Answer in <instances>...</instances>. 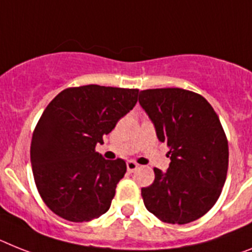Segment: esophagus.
<instances>
[{
    "mask_svg": "<svg viewBox=\"0 0 252 252\" xmlns=\"http://www.w3.org/2000/svg\"><path fill=\"white\" fill-rule=\"evenodd\" d=\"M126 169H128L129 173L136 172L137 169H138V164H136L134 161H126Z\"/></svg>",
    "mask_w": 252,
    "mask_h": 252,
    "instance_id": "esophagus-1",
    "label": "esophagus"
}]
</instances>
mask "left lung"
Wrapping results in <instances>:
<instances>
[{"instance_id":"1","label":"left lung","mask_w":252,"mask_h":252,"mask_svg":"<svg viewBox=\"0 0 252 252\" xmlns=\"http://www.w3.org/2000/svg\"><path fill=\"white\" fill-rule=\"evenodd\" d=\"M138 101L170 149L168 170L154 169V183L141 189L146 209L165 223H191L214 206L227 178L220 120L201 94L182 88L141 91Z\"/></svg>"}]
</instances>
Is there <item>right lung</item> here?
Here are the masks:
<instances>
[{"label": "right lung", "mask_w": 252, "mask_h": 252, "mask_svg": "<svg viewBox=\"0 0 252 252\" xmlns=\"http://www.w3.org/2000/svg\"><path fill=\"white\" fill-rule=\"evenodd\" d=\"M137 97L138 90L88 84L66 88L44 109L32 137L31 162L38 192L55 214L80 223L109 210L126 165L94 149Z\"/></svg>", "instance_id": "right-lung-1"}]
</instances>
